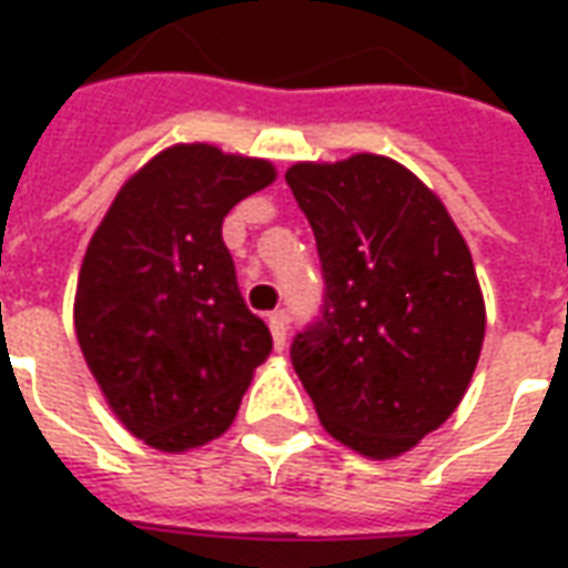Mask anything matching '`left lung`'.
Wrapping results in <instances>:
<instances>
[{"mask_svg": "<svg viewBox=\"0 0 568 568\" xmlns=\"http://www.w3.org/2000/svg\"><path fill=\"white\" fill-rule=\"evenodd\" d=\"M273 175L264 161L175 145L121 187L88 246L75 337L115 417L154 450L224 435L271 356L222 224Z\"/></svg>", "mask_w": 568, "mask_h": 568, "instance_id": "8db88e82", "label": "left lung"}]
</instances>
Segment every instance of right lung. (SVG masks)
<instances>
[{
  "label": "right lung",
  "mask_w": 568,
  "mask_h": 568,
  "mask_svg": "<svg viewBox=\"0 0 568 568\" xmlns=\"http://www.w3.org/2000/svg\"><path fill=\"white\" fill-rule=\"evenodd\" d=\"M285 182L322 267L292 365L325 432L371 459L417 447L463 402L484 344L471 255L402 163L353 154L297 163Z\"/></svg>",
  "instance_id": "obj_1"
}]
</instances>
